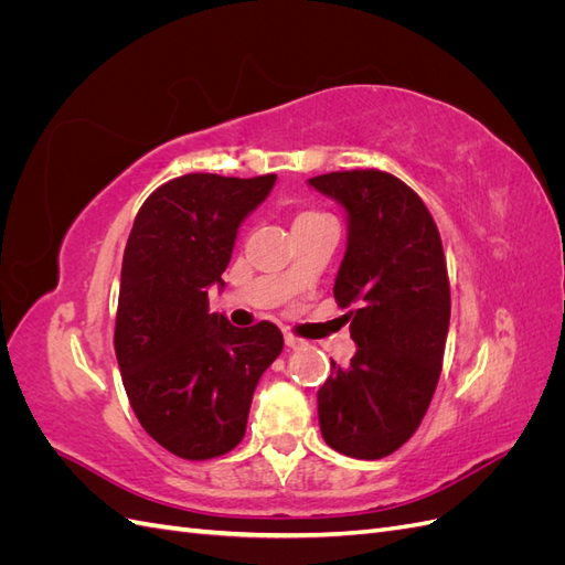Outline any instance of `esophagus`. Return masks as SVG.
<instances>
[{"mask_svg": "<svg viewBox=\"0 0 565 565\" xmlns=\"http://www.w3.org/2000/svg\"><path fill=\"white\" fill-rule=\"evenodd\" d=\"M285 347H289V349H299V347H303V341H301V339H297L295 334L285 332Z\"/></svg>", "mask_w": 565, "mask_h": 565, "instance_id": "1", "label": "esophagus"}]
</instances>
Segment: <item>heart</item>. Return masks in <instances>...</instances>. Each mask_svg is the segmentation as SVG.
<instances>
[{
  "label": "heart",
  "mask_w": 565,
  "mask_h": 565,
  "mask_svg": "<svg viewBox=\"0 0 565 565\" xmlns=\"http://www.w3.org/2000/svg\"><path fill=\"white\" fill-rule=\"evenodd\" d=\"M311 216H318V214H313V212H306V214H301L299 218H311ZM299 218H297V221H299Z\"/></svg>",
  "instance_id": "obj_1"
}]
</instances>
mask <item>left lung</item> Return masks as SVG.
<instances>
[{"label":"left lung","instance_id":"8db88e82","mask_svg":"<svg viewBox=\"0 0 565 565\" xmlns=\"http://www.w3.org/2000/svg\"><path fill=\"white\" fill-rule=\"evenodd\" d=\"M347 214L334 299L349 309L355 355L318 391L320 434L355 459H382L417 431L450 328V285L434 218L401 179L353 169L309 179Z\"/></svg>","mask_w":565,"mask_h":565}]
</instances>
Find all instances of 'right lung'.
Returning <instances> with one entry per match:
<instances>
[{"mask_svg": "<svg viewBox=\"0 0 565 565\" xmlns=\"http://www.w3.org/2000/svg\"><path fill=\"white\" fill-rule=\"evenodd\" d=\"M276 174H185L152 193L134 218L119 282L115 355L146 434L183 459L226 455L243 440L254 388L282 351L273 322L233 328L210 313L224 287L237 228Z\"/></svg>", "mask_w": 565, "mask_h": 565, "instance_id": "add662e5", "label": "right lung"}]
</instances>
